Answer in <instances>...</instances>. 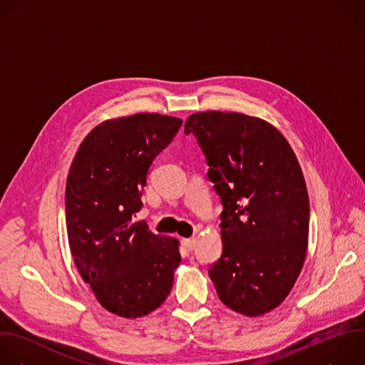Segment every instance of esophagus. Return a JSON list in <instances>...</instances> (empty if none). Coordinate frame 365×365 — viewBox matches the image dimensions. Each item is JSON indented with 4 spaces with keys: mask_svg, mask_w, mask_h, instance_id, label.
Listing matches in <instances>:
<instances>
[{
    "mask_svg": "<svg viewBox=\"0 0 365 365\" xmlns=\"http://www.w3.org/2000/svg\"><path fill=\"white\" fill-rule=\"evenodd\" d=\"M183 245L186 247L187 251H193L195 247H196V237H187V239H183Z\"/></svg>",
    "mask_w": 365,
    "mask_h": 365,
    "instance_id": "34e87169",
    "label": "esophagus"
}]
</instances>
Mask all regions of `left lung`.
Instances as JSON below:
<instances>
[{"mask_svg":"<svg viewBox=\"0 0 365 365\" xmlns=\"http://www.w3.org/2000/svg\"><path fill=\"white\" fill-rule=\"evenodd\" d=\"M193 135L220 197L222 255L209 265L219 299L258 317L292 289L307 255L309 200L301 166L267 121L240 113L192 114Z\"/></svg>","mask_w":365,"mask_h":365,"instance_id":"1","label":"left lung"}]
</instances>
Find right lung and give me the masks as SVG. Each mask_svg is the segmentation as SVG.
Returning a JSON list of instances; mask_svg holds the SVG:
<instances>
[{"label": "right lung", "instance_id": "1", "mask_svg": "<svg viewBox=\"0 0 365 365\" xmlns=\"http://www.w3.org/2000/svg\"><path fill=\"white\" fill-rule=\"evenodd\" d=\"M183 121L139 113L103 121L80 145L66 185V225L74 264L107 311L143 317L170 294L180 254L173 237L135 216L149 169Z\"/></svg>", "mask_w": 365, "mask_h": 365}]
</instances>
